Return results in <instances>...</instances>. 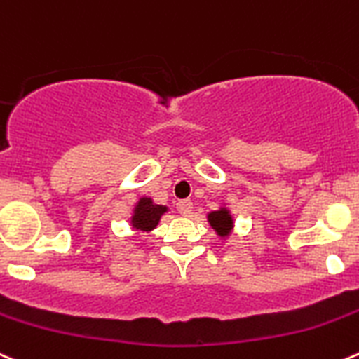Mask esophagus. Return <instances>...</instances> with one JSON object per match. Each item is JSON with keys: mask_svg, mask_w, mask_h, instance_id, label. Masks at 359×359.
<instances>
[{"mask_svg": "<svg viewBox=\"0 0 359 359\" xmlns=\"http://www.w3.org/2000/svg\"><path fill=\"white\" fill-rule=\"evenodd\" d=\"M177 210L182 215H189L193 212V201L191 200H180L177 201Z\"/></svg>", "mask_w": 359, "mask_h": 359, "instance_id": "1", "label": "esophagus"}]
</instances>
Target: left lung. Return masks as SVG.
Listing matches in <instances>:
<instances>
[{"instance_id":"8db88e82","label":"left lung","mask_w":359,"mask_h":359,"mask_svg":"<svg viewBox=\"0 0 359 359\" xmlns=\"http://www.w3.org/2000/svg\"><path fill=\"white\" fill-rule=\"evenodd\" d=\"M208 222H210L212 228H214L221 236H228L233 228V219L226 208L210 212V214H208Z\"/></svg>"}]
</instances>
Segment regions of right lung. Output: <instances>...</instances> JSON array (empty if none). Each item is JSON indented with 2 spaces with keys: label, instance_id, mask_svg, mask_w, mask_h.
I'll use <instances>...</instances> for the list:
<instances>
[{
  "label": "right lung",
  "instance_id": "1",
  "mask_svg": "<svg viewBox=\"0 0 359 359\" xmlns=\"http://www.w3.org/2000/svg\"><path fill=\"white\" fill-rule=\"evenodd\" d=\"M166 212V207L163 205L152 203L151 198H140V201L137 203L133 212V217H131V224L133 228H137L138 231H152V229L158 226L161 215Z\"/></svg>",
  "mask_w": 359,
  "mask_h": 359
}]
</instances>
